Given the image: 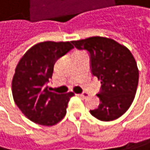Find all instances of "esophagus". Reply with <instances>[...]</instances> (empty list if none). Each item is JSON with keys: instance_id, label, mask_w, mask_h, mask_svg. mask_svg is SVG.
Returning <instances> with one entry per match:
<instances>
[{"instance_id": "34e87169", "label": "esophagus", "mask_w": 150, "mask_h": 150, "mask_svg": "<svg viewBox=\"0 0 150 150\" xmlns=\"http://www.w3.org/2000/svg\"><path fill=\"white\" fill-rule=\"evenodd\" d=\"M79 96H81V97H83V98H86V97H88L89 96V93H80V94H78Z\"/></svg>"}]
</instances>
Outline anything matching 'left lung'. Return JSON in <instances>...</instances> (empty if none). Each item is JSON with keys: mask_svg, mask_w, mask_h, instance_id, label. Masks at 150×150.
I'll return each mask as SVG.
<instances>
[{"mask_svg": "<svg viewBox=\"0 0 150 150\" xmlns=\"http://www.w3.org/2000/svg\"><path fill=\"white\" fill-rule=\"evenodd\" d=\"M78 49L91 55L92 73L101 80L102 91L97 96L101 103L91 114L103 122H110L124 114L133 102L139 83V69L129 48L112 38L91 37L74 40Z\"/></svg>", "mask_w": 150, "mask_h": 150, "instance_id": "left-lung-1", "label": "left lung"}]
</instances>
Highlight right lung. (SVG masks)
Listing matches in <instances>:
<instances>
[{"mask_svg": "<svg viewBox=\"0 0 150 150\" xmlns=\"http://www.w3.org/2000/svg\"><path fill=\"white\" fill-rule=\"evenodd\" d=\"M74 46L69 41L39 42L31 47L19 61L11 82L13 100L31 122L53 126L65 117L74 93L59 94L47 90L56 61Z\"/></svg>", "mask_w": 150, "mask_h": 150, "instance_id": "add662e5", "label": "right lung"}]
</instances>
